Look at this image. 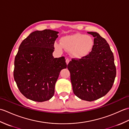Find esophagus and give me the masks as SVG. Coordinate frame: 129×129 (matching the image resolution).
<instances>
[{
  "instance_id": "1",
  "label": "esophagus",
  "mask_w": 129,
  "mask_h": 129,
  "mask_svg": "<svg viewBox=\"0 0 129 129\" xmlns=\"http://www.w3.org/2000/svg\"><path fill=\"white\" fill-rule=\"evenodd\" d=\"M69 61H70V60H69V59H68V58H67V59H66V63H67V65H68V64H69Z\"/></svg>"
}]
</instances>
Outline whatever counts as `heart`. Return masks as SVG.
<instances>
[{
	"label": "heart",
	"instance_id": "heart-1",
	"mask_svg": "<svg viewBox=\"0 0 129 129\" xmlns=\"http://www.w3.org/2000/svg\"><path fill=\"white\" fill-rule=\"evenodd\" d=\"M61 44L57 42L54 43V47L61 51L63 47L68 51H72L73 56L76 58H81L88 54L94 45V40L89 35L76 33L63 37Z\"/></svg>",
	"mask_w": 129,
	"mask_h": 129
}]
</instances>
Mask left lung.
<instances>
[{"label": "left lung", "instance_id": "left-lung-1", "mask_svg": "<svg viewBox=\"0 0 129 129\" xmlns=\"http://www.w3.org/2000/svg\"><path fill=\"white\" fill-rule=\"evenodd\" d=\"M91 51L81 59H72L68 65L74 94L81 100L92 101L105 96L116 77L114 57L109 44L96 32Z\"/></svg>", "mask_w": 129, "mask_h": 129}]
</instances>
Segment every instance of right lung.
I'll list each match as a JSON object with an SVG mask.
<instances>
[{
    "instance_id": "add662e5",
    "label": "right lung",
    "mask_w": 129,
    "mask_h": 129,
    "mask_svg": "<svg viewBox=\"0 0 129 129\" xmlns=\"http://www.w3.org/2000/svg\"><path fill=\"white\" fill-rule=\"evenodd\" d=\"M59 33L35 31L19 47L14 60V78L26 98L37 102L50 100L60 71L67 68L64 57L54 58V43Z\"/></svg>"
}]
</instances>
